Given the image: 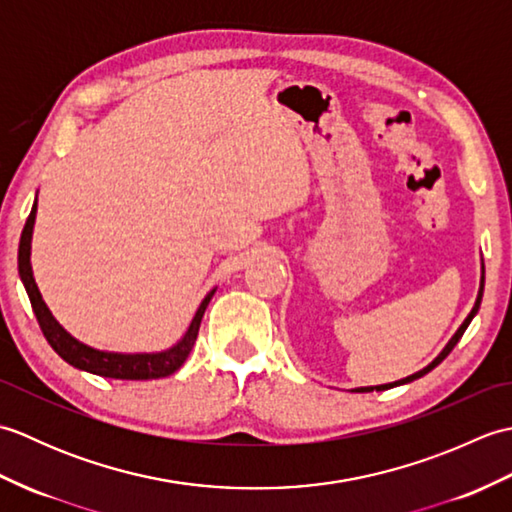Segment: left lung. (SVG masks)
<instances>
[{
    "label": "left lung",
    "mask_w": 512,
    "mask_h": 512,
    "mask_svg": "<svg viewBox=\"0 0 512 512\" xmlns=\"http://www.w3.org/2000/svg\"><path fill=\"white\" fill-rule=\"evenodd\" d=\"M482 295H484V266H482V281H480V292H477V299H475V306H473V310H471V314L469 317L464 319V323L460 325L458 328V332H455L453 336H451V341L447 343V347H444V350L438 354V358L436 361H431L427 367L424 369H420V372H416V374H411V376H407V378H402V380H396V383H389V385H376V387H358V389H354V391H385V389H389V387H394V385H405V383H411V380H416V378H420V376H424V374H429L433 367H438L444 358H447L449 354H451V350L455 345H458V341L462 339V334L466 332V328H469V323L473 321V317L477 314V310H480V303H482Z\"/></svg>",
    "instance_id": "1"
}]
</instances>
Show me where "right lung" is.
I'll list each match as a JSON object with an SVG mask.
<instances>
[{
    "label": "right lung",
    "mask_w": 512,
    "mask_h": 512,
    "mask_svg": "<svg viewBox=\"0 0 512 512\" xmlns=\"http://www.w3.org/2000/svg\"><path fill=\"white\" fill-rule=\"evenodd\" d=\"M35 217H37V200H35V204H32V211L28 215L24 231H21L17 264H19V277H21V281H24V288L30 297V306H32V310H35L39 328H41L43 336H46V341L50 343L52 350L57 352L65 363L85 369V372L96 374V376H105V378L149 380V378H165V376H171L173 372H178L182 363L187 361L195 339H198V330H200V323L204 317V310H206V306H209V301L215 295V290H211L209 295L204 297V301L200 303V308H198V312H195V317L189 325V330L184 332L182 339L165 352L116 354V352L94 350V347L76 341L74 336L65 332L41 299V292L35 284V277H32V266H30V242H32V228H35Z\"/></svg>",
    "instance_id": "1"
}]
</instances>
